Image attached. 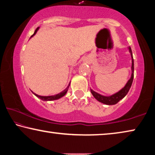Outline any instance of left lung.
Returning <instances> with one entry per match:
<instances>
[{
    "instance_id": "8db88e82",
    "label": "left lung",
    "mask_w": 155,
    "mask_h": 155,
    "mask_svg": "<svg viewBox=\"0 0 155 155\" xmlns=\"http://www.w3.org/2000/svg\"><path fill=\"white\" fill-rule=\"evenodd\" d=\"M129 51L131 54L132 56V75L131 78H130L128 81L126 83V85H125L124 88L118 92L116 94H113L112 96H110V97H105V96L101 95L98 93L95 92L94 91L92 90H91V92H92V95L94 96V97L96 99L99 101V102H101L103 104H106V105H114L117 104L118 102L120 100L122 99L124 97H126V95L127 94L128 91L130 88L132 81H133V78H134V59L133 56H132V50L131 48L129 47Z\"/></svg>"
}]
</instances>
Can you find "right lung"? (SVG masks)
<instances>
[{"label": "right lung", "mask_w": 155, "mask_h": 155, "mask_svg": "<svg viewBox=\"0 0 155 155\" xmlns=\"http://www.w3.org/2000/svg\"><path fill=\"white\" fill-rule=\"evenodd\" d=\"M38 28H38L37 29H36L35 31H34V34H33L32 36H31V37H32V36L34 35V34H35L36 33V31H37V30L38 29ZM69 87H70V84L68 85V86L67 87H66V89H65L64 90H63V92H60L59 94H56V95H54V96H48V97H43V96L38 95V94H34V93L33 92H33V94H35V95L36 96V97H37L38 98H39V99H41V100H43V101H53V100L58 99H60V98H61L62 97H63V96H64V95L66 94V93H67Z\"/></svg>", "instance_id": "add662e5"}]
</instances>
